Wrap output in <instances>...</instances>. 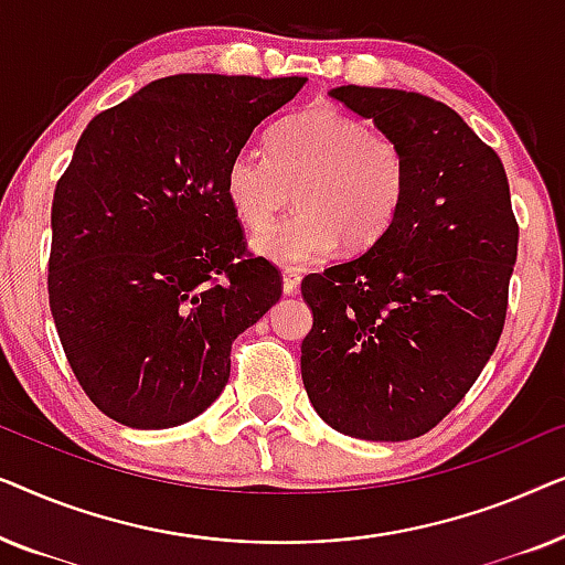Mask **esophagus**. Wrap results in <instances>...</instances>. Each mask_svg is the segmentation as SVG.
<instances>
[{
	"label": "esophagus",
	"instance_id": "34e87169",
	"mask_svg": "<svg viewBox=\"0 0 565 565\" xmlns=\"http://www.w3.org/2000/svg\"><path fill=\"white\" fill-rule=\"evenodd\" d=\"M298 288H300V273L292 267H285L282 269V292L285 296H296Z\"/></svg>",
	"mask_w": 565,
	"mask_h": 565
}]
</instances>
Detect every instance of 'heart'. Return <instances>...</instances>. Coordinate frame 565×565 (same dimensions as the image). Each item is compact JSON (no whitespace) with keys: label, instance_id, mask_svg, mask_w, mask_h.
I'll list each match as a JSON object with an SVG mask.
<instances>
[{"label":"heart","instance_id":"heart-1","mask_svg":"<svg viewBox=\"0 0 565 565\" xmlns=\"http://www.w3.org/2000/svg\"><path fill=\"white\" fill-rule=\"evenodd\" d=\"M408 159L385 130L316 103L269 134V153L244 146L226 167V198L246 228L259 231L290 203L298 211L254 238L275 265L321 262L342 238L347 249L375 244L404 205Z\"/></svg>","mask_w":565,"mask_h":565}]
</instances>
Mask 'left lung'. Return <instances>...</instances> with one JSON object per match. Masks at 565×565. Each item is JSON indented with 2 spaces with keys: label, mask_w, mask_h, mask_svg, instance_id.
<instances>
[{
  "label": "left lung",
  "mask_w": 565,
  "mask_h": 565,
  "mask_svg": "<svg viewBox=\"0 0 565 565\" xmlns=\"http://www.w3.org/2000/svg\"><path fill=\"white\" fill-rule=\"evenodd\" d=\"M329 95L404 146L408 184L367 252L300 285V375L331 429L401 443L437 427L497 350L520 226L504 164L452 107L358 84Z\"/></svg>",
  "instance_id": "1"
}]
</instances>
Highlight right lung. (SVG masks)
<instances>
[{"mask_svg": "<svg viewBox=\"0 0 565 565\" xmlns=\"http://www.w3.org/2000/svg\"><path fill=\"white\" fill-rule=\"evenodd\" d=\"M306 82L177 74L84 128L53 192L49 300L76 381L110 419H195L226 388L234 339L280 300L223 180Z\"/></svg>", "mask_w": 565, "mask_h": 565, "instance_id": "obj_1", "label": "right lung"}]
</instances>
